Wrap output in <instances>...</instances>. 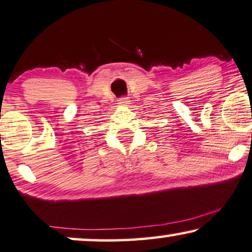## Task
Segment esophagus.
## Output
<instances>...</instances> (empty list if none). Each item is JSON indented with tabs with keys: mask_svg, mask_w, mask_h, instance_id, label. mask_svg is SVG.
Returning <instances> with one entry per match:
<instances>
[{
	"mask_svg": "<svg viewBox=\"0 0 252 252\" xmlns=\"http://www.w3.org/2000/svg\"><path fill=\"white\" fill-rule=\"evenodd\" d=\"M129 102H130V101H129L128 98H121V99H119V105L126 106Z\"/></svg>",
	"mask_w": 252,
	"mask_h": 252,
	"instance_id": "obj_1",
	"label": "esophagus"
}]
</instances>
